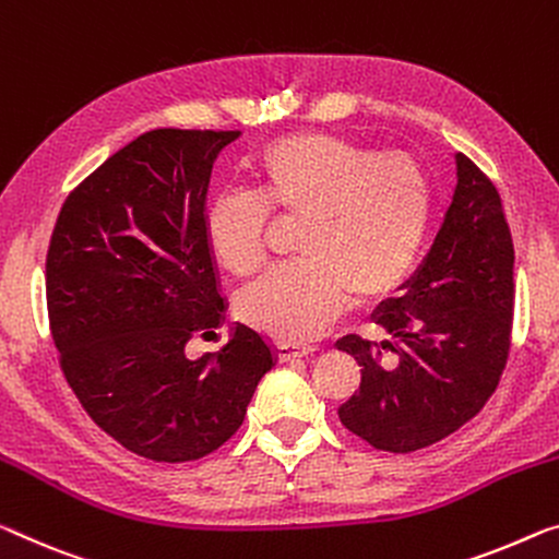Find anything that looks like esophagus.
Wrapping results in <instances>:
<instances>
[{
  "instance_id": "34e87169",
  "label": "esophagus",
  "mask_w": 559,
  "mask_h": 559,
  "mask_svg": "<svg viewBox=\"0 0 559 559\" xmlns=\"http://www.w3.org/2000/svg\"><path fill=\"white\" fill-rule=\"evenodd\" d=\"M277 359L280 362H289V359H297V357H307L312 347L309 345H295V342H277Z\"/></svg>"
}]
</instances>
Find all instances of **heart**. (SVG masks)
I'll list each match as a JSON object with an SVG mask.
<instances>
[{
  "label": "heart",
  "mask_w": 559,
  "mask_h": 559,
  "mask_svg": "<svg viewBox=\"0 0 559 559\" xmlns=\"http://www.w3.org/2000/svg\"><path fill=\"white\" fill-rule=\"evenodd\" d=\"M252 192L214 197L204 237L222 267L250 277L267 262L270 212L299 219L297 262L239 295V314L280 340L330 324L349 295H390L409 277L432 225V185L417 159L380 154L340 134H295L250 165Z\"/></svg>",
  "instance_id": "heart-1"
}]
</instances>
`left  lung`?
<instances>
[{
  "label": "left lung",
  "mask_w": 559,
  "mask_h": 559,
  "mask_svg": "<svg viewBox=\"0 0 559 559\" xmlns=\"http://www.w3.org/2000/svg\"><path fill=\"white\" fill-rule=\"evenodd\" d=\"M457 187L432 250L402 295L374 309L388 340L347 334L337 349L362 367L340 407L352 435L407 454L444 440L492 397L508 365L514 247L495 185L457 154Z\"/></svg>",
  "instance_id": "1"
}]
</instances>
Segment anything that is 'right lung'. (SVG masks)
<instances>
[{"label":"right lung","mask_w":559,"mask_h":559,"mask_svg":"<svg viewBox=\"0 0 559 559\" xmlns=\"http://www.w3.org/2000/svg\"><path fill=\"white\" fill-rule=\"evenodd\" d=\"M237 136L144 132L74 187L49 239L59 367L94 423L154 462L222 448L274 365L262 334L239 322L219 352H185L225 317L204 202L214 162Z\"/></svg>","instance_id":"add662e5"}]
</instances>
